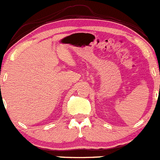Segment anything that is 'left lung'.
<instances>
[{
    "label": "left lung",
    "mask_w": 160,
    "mask_h": 160,
    "mask_svg": "<svg viewBox=\"0 0 160 160\" xmlns=\"http://www.w3.org/2000/svg\"><path fill=\"white\" fill-rule=\"evenodd\" d=\"M159 91H160V85H159Z\"/></svg>",
    "instance_id": "left-lung-1"
}]
</instances>
